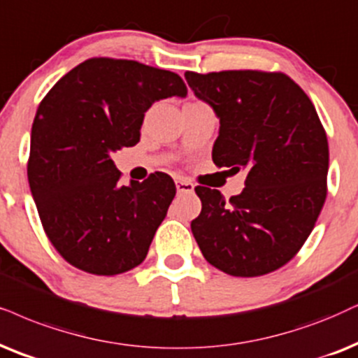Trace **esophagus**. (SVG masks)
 <instances>
[{"label": "esophagus", "instance_id": "1", "mask_svg": "<svg viewBox=\"0 0 358 358\" xmlns=\"http://www.w3.org/2000/svg\"><path fill=\"white\" fill-rule=\"evenodd\" d=\"M176 192L178 193H193L194 192V185L188 180H176Z\"/></svg>", "mask_w": 358, "mask_h": 358}]
</instances>
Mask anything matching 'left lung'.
I'll use <instances>...</instances> for the list:
<instances>
[{"label": "left lung", "instance_id": "8db88e82", "mask_svg": "<svg viewBox=\"0 0 358 358\" xmlns=\"http://www.w3.org/2000/svg\"><path fill=\"white\" fill-rule=\"evenodd\" d=\"M220 119L213 162L246 170L244 189L226 201L196 187L201 213L192 233L210 264L236 278L273 273L292 259L327 196L329 143L314 103L282 72H185Z\"/></svg>", "mask_w": 358, "mask_h": 358}]
</instances>
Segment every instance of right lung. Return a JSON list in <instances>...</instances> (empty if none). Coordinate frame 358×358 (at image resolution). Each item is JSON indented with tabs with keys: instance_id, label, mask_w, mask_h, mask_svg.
Returning a JSON list of instances; mask_svg holds the SVG:
<instances>
[{
	"instance_id": "obj_1",
	"label": "right lung",
	"mask_w": 358,
	"mask_h": 358,
	"mask_svg": "<svg viewBox=\"0 0 358 358\" xmlns=\"http://www.w3.org/2000/svg\"><path fill=\"white\" fill-rule=\"evenodd\" d=\"M187 92L175 72L92 57L41 101L31 130L29 188L49 241L74 268L115 275L145 259L176 187L162 171L120 185L110 153L138 142L153 102Z\"/></svg>"
}]
</instances>
